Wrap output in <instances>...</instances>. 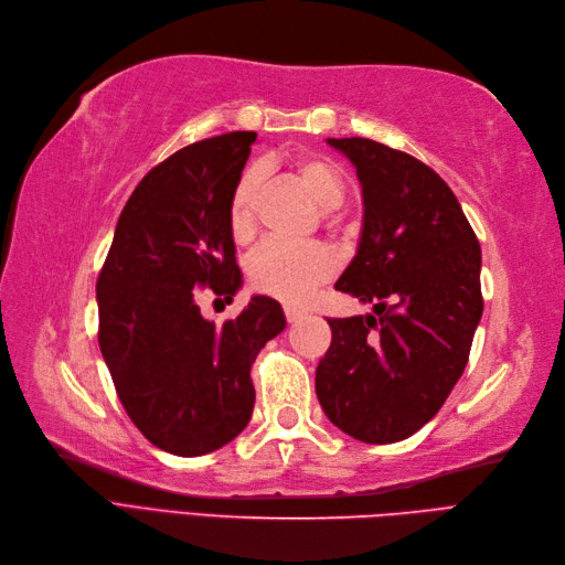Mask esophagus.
<instances>
[{"label": "esophagus", "mask_w": 565, "mask_h": 565, "mask_svg": "<svg viewBox=\"0 0 565 565\" xmlns=\"http://www.w3.org/2000/svg\"><path fill=\"white\" fill-rule=\"evenodd\" d=\"M284 315H286V321H288V323H296V321H300V319H305V317H307L305 309H300V307H290V305H286V307H284Z\"/></svg>", "instance_id": "esophagus-1"}]
</instances>
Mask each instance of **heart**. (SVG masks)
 I'll use <instances>...</instances> for the list:
<instances>
[{
  "mask_svg": "<svg viewBox=\"0 0 565 565\" xmlns=\"http://www.w3.org/2000/svg\"><path fill=\"white\" fill-rule=\"evenodd\" d=\"M288 169L321 209H335L342 202V178L329 161L317 154H298ZM258 192L260 175L256 169H248L232 190L227 225L236 244H248L256 234ZM335 271V256L321 244H265L248 263V281L260 294L296 305L312 296L315 288L333 279Z\"/></svg>",
  "mask_w": 565,
  "mask_h": 565,
  "instance_id": "1",
  "label": "heart"
}]
</instances>
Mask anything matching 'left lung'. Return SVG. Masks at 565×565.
I'll return each instance as SVG.
<instances>
[{
	"mask_svg": "<svg viewBox=\"0 0 565 565\" xmlns=\"http://www.w3.org/2000/svg\"><path fill=\"white\" fill-rule=\"evenodd\" d=\"M354 167L363 227L335 290L373 315L329 319L317 366L329 420L363 444L408 439L460 380L483 312L481 246L458 196L427 163L369 138H329Z\"/></svg>",
	"mask_w": 565,
	"mask_h": 565,
	"instance_id": "8db88e82",
	"label": "left lung"
}]
</instances>
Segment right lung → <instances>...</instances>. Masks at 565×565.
<instances>
[{"label":"right lung","instance_id":"add662e5","mask_svg":"<svg viewBox=\"0 0 565 565\" xmlns=\"http://www.w3.org/2000/svg\"><path fill=\"white\" fill-rule=\"evenodd\" d=\"M256 138H206L157 163L126 202L96 281L98 344L119 402L145 439L180 458L223 448L248 425L250 366L286 329L265 296L223 326L194 300V288L232 300L242 286L227 206Z\"/></svg>","mask_w":565,"mask_h":565}]
</instances>
